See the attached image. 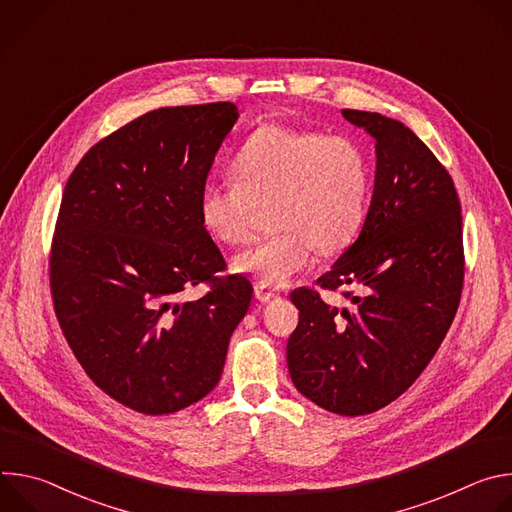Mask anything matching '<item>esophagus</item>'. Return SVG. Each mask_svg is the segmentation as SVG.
Segmentation results:
<instances>
[{
	"instance_id": "obj_1",
	"label": "esophagus",
	"mask_w": 512,
	"mask_h": 512,
	"mask_svg": "<svg viewBox=\"0 0 512 512\" xmlns=\"http://www.w3.org/2000/svg\"><path fill=\"white\" fill-rule=\"evenodd\" d=\"M253 291H255V298H257L259 302H269V300L277 298L275 291H273V289H269V287H267V285H263V283H255Z\"/></svg>"
}]
</instances>
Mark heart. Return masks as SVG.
I'll use <instances>...</instances> for the list:
<instances>
[{
	"mask_svg": "<svg viewBox=\"0 0 512 512\" xmlns=\"http://www.w3.org/2000/svg\"><path fill=\"white\" fill-rule=\"evenodd\" d=\"M237 178L208 180L200 218L225 245L247 243L261 208L275 231L241 251L235 269L281 287L360 231L371 200V164L348 135L261 125L233 162Z\"/></svg>",
	"mask_w": 512,
	"mask_h": 512,
	"instance_id": "heart-1",
	"label": "heart"
}]
</instances>
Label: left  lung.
<instances>
[{"label": "left lung", "instance_id": "1", "mask_svg": "<svg viewBox=\"0 0 512 512\" xmlns=\"http://www.w3.org/2000/svg\"><path fill=\"white\" fill-rule=\"evenodd\" d=\"M342 115L377 141L373 200L358 239L316 279L318 289L291 291L300 322L287 340V369L304 397L356 417L389 405L423 373L458 312L466 261L462 206L444 164L401 121ZM322 288L353 306L330 307Z\"/></svg>", "mask_w": 512, "mask_h": 512}]
</instances>
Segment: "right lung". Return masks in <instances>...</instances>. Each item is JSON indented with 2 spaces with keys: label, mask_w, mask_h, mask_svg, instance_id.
<instances>
[{
  "label": "right lung",
  "mask_w": 512,
  "mask_h": 512,
  "mask_svg": "<svg viewBox=\"0 0 512 512\" xmlns=\"http://www.w3.org/2000/svg\"><path fill=\"white\" fill-rule=\"evenodd\" d=\"M239 113L229 101L162 107L97 141L66 180L48 257L60 330L117 403L176 413L221 379L253 285L200 218V192ZM207 294L177 304L188 286Z\"/></svg>",
  "instance_id": "add662e5"
}]
</instances>
